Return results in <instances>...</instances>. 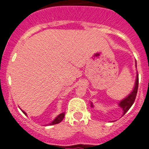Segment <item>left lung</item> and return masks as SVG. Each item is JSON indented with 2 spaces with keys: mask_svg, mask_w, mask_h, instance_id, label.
<instances>
[{
  "mask_svg": "<svg viewBox=\"0 0 149 149\" xmlns=\"http://www.w3.org/2000/svg\"><path fill=\"white\" fill-rule=\"evenodd\" d=\"M138 84H139V77H138V74H137V75H136V82H135V86H134V89H133V91L131 92V94H129L125 98H124L123 100H122V101H120V103H119V106H120L122 108V110H123V115H125V114L127 112V110L131 108V107L132 106L134 101H135V98H136V93H137V90H138ZM91 107H93V104L92 103H91Z\"/></svg>",
  "mask_w": 149,
  "mask_h": 149,
  "instance_id": "8db88e82",
  "label": "left lung"
}]
</instances>
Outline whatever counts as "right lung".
Returning <instances> with one entry per match:
<instances>
[{"mask_svg": "<svg viewBox=\"0 0 149 149\" xmlns=\"http://www.w3.org/2000/svg\"><path fill=\"white\" fill-rule=\"evenodd\" d=\"M22 112H23V113H24V114H25V115H27L25 112L23 111V110H22ZM64 116H65V112H64V113H60V115L57 116L56 117V119H55L53 121V122H51V123L49 124V125H56V124L60 123V122H61V121L63 120V119H64Z\"/></svg>", "mask_w": 149, "mask_h": 149, "instance_id": "add662e5", "label": "right lung"}]
</instances>
